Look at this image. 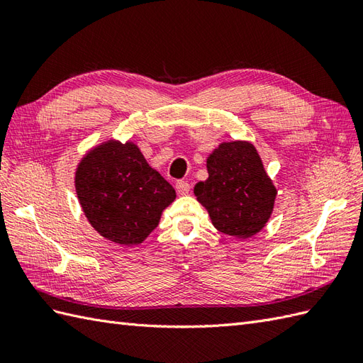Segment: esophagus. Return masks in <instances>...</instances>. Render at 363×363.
<instances>
[{"label":"esophagus","instance_id":"obj_1","mask_svg":"<svg viewBox=\"0 0 363 363\" xmlns=\"http://www.w3.org/2000/svg\"><path fill=\"white\" fill-rule=\"evenodd\" d=\"M176 191L179 194H187L190 191V184L187 181H178L176 182Z\"/></svg>","mask_w":363,"mask_h":363}]
</instances>
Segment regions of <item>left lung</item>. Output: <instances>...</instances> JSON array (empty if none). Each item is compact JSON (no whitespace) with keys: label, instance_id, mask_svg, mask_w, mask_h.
I'll use <instances>...</instances> for the list:
<instances>
[{"label":"left lung","instance_id":"1","mask_svg":"<svg viewBox=\"0 0 363 363\" xmlns=\"http://www.w3.org/2000/svg\"><path fill=\"white\" fill-rule=\"evenodd\" d=\"M207 181L194 185V196L207 208L220 233L248 239L272 216L277 190L261 156L247 141L222 143L207 157Z\"/></svg>","mask_w":363,"mask_h":363}]
</instances>
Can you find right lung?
<instances>
[{"label":"right lung","mask_w":363,"mask_h":363,"mask_svg":"<svg viewBox=\"0 0 363 363\" xmlns=\"http://www.w3.org/2000/svg\"><path fill=\"white\" fill-rule=\"evenodd\" d=\"M75 189L90 225L125 247L141 244L176 199L174 189L136 144L115 139L93 147L79 161Z\"/></svg>","instance_id":"obj_1"}]
</instances>
